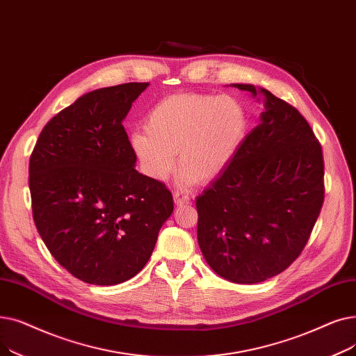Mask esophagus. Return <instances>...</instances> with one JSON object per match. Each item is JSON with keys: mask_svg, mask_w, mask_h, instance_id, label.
Segmentation results:
<instances>
[{"mask_svg": "<svg viewBox=\"0 0 356 356\" xmlns=\"http://www.w3.org/2000/svg\"><path fill=\"white\" fill-rule=\"evenodd\" d=\"M174 201H175L177 206L185 204V202L190 201V195L182 193V191H175V193H174Z\"/></svg>", "mask_w": 356, "mask_h": 356, "instance_id": "obj_1", "label": "esophagus"}]
</instances>
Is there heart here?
<instances>
[{
    "label": "heart",
    "instance_id": "heart-1",
    "mask_svg": "<svg viewBox=\"0 0 356 356\" xmlns=\"http://www.w3.org/2000/svg\"><path fill=\"white\" fill-rule=\"evenodd\" d=\"M248 129L246 111L227 95L174 94L162 98L146 118V131L131 136L143 171L163 181L175 169L181 181L209 182L222 175L238 154Z\"/></svg>",
    "mask_w": 356,
    "mask_h": 356
}]
</instances>
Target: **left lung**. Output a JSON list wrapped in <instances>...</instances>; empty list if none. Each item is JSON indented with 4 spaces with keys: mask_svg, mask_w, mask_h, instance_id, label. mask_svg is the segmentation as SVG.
Instances as JSON below:
<instances>
[{
    "mask_svg": "<svg viewBox=\"0 0 356 356\" xmlns=\"http://www.w3.org/2000/svg\"><path fill=\"white\" fill-rule=\"evenodd\" d=\"M261 123L226 171L197 197V239L216 274L255 284L289 268L306 246L325 200L323 152L301 113L265 88Z\"/></svg>",
    "mask_w": 356,
    "mask_h": 356,
    "instance_id": "left-lung-1",
    "label": "left lung"
}]
</instances>
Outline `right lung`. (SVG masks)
I'll list each match as a JSON object with an SVG mask.
<instances>
[{"instance_id": "right-lung-1", "label": "right lung", "mask_w": 356, "mask_h": 356, "mask_svg": "<svg viewBox=\"0 0 356 356\" xmlns=\"http://www.w3.org/2000/svg\"><path fill=\"white\" fill-rule=\"evenodd\" d=\"M147 86L79 97L43 127L31 152L33 220L52 257L83 282L115 285L140 273L174 211L166 185L134 169L122 124Z\"/></svg>"}]
</instances>
